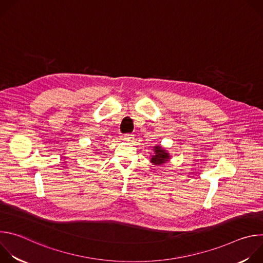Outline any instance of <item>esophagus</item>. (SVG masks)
Here are the masks:
<instances>
[{
	"label": "esophagus",
	"instance_id": "1",
	"mask_svg": "<svg viewBox=\"0 0 263 263\" xmlns=\"http://www.w3.org/2000/svg\"><path fill=\"white\" fill-rule=\"evenodd\" d=\"M133 138H134V135H132V134H130V133L124 135V139H126V140H128V141H131Z\"/></svg>",
	"mask_w": 263,
	"mask_h": 263
}]
</instances>
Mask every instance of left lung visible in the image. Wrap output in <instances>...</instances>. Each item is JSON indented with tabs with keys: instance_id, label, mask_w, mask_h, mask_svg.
I'll list each match as a JSON object with an SVG mask.
<instances>
[{
	"instance_id": "obj_1",
	"label": "left lung",
	"mask_w": 263,
	"mask_h": 263,
	"mask_svg": "<svg viewBox=\"0 0 263 263\" xmlns=\"http://www.w3.org/2000/svg\"><path fill=\"white\" fill-rule=\"evenodd\" d=\"M154 152H155V155L152 156L151 161H152L153 163H155L156 165H159V164L164 163V162L167 161L168 158H170L168 153H166L163 148H161V146L156 145L155 148H154Z\"/></svg>"
}]
</instances>
